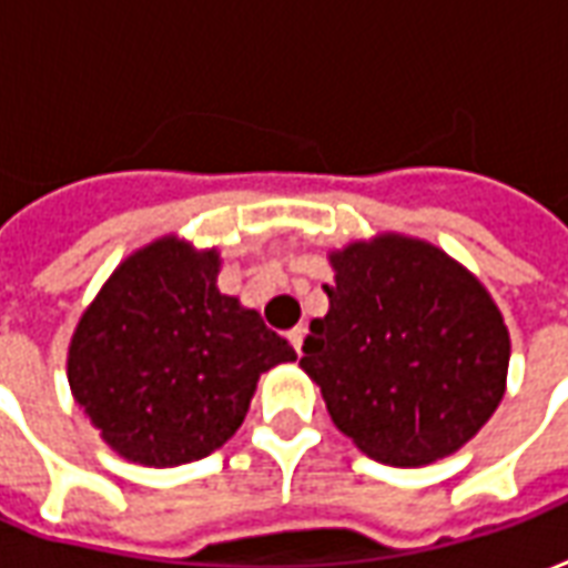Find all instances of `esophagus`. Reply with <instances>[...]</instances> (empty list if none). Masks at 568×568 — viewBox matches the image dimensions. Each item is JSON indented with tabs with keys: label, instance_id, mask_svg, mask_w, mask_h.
I'll return each mask as SVG.
<instances>
[{
	"label": "esophagus",
	"instance_id": "1",
	"mask_svg": "<svg viewBox=\"0 0 568 568\" xmlns=\"http://www.w3.org/2000/svg\"><path fill=\"white\" fill-rule=\"evenodd\" d=\"M304 334H307V328H301V325L288 332V344L295 346V353H301V346H304Z\"/></svg>",
	"mask_w": 568,
	"mask_h": 568
}]
</instances>
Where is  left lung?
<instances>
[{"mask_svg":"<svg viewBox=\"0 0 568 568\" xmlns=\"http://www.w3.org/2000/svg\"><path fill=\"white\" fill-rule=\"evenodd\" d=\"M328 313L301 368L334 426L371 459L426 465L475 438L499 407L511 341L471 273L423 240L386 234L332 255Z\"/></svg>","mask_w":568,"mask_h":568,"instance_id":"1","label":"left lung"}]
</instances>
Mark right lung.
<instances>
[{
  "mask_svg": "<svg viewBox=\"0 0 568 568\" xmlns=\"http://www.w3.org/2000/svg\"><path fill=\"white\" fill-rule=\"evenodd\" d=\"M219 255L173 236L130 255L81 316L69 386L130 463L185 465L234 435L264 371L295 349L215 285Z\"/></svg>",
  "mask_w": 568,
  "mask_h": 568,
  "instance_id": "right-lung-1",
  "label": "right lung"
}]
</instances>
